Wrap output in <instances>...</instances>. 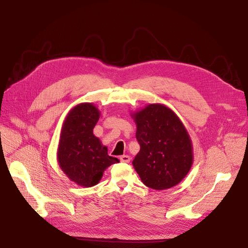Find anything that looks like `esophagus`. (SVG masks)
I'll list each match as a JSON object with an SVG mask.
<instances>
[{
    "mask_svg": "<svg viewBox=\"0 0 248 248\" xmlns=\"http://www.w3.org/2000/svg\"><path fill=\"white\" fill-rule=\"evenodd\" d=\"M120 160L123 163H128L129 161H131V158H129V155H123L120 157Z\"/></svg>",
    "mask_w": 248,
    "mask_h": 248,
    "instance_id": "34e87169",
    "label": "esophagus"
}]
</instances>
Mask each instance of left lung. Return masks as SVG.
Instances as JSON below:
<instances>
[{
	"instance_id": "8db88e82",
	"label": "left lung",
	"mask_w": 248,
	"mask_h": 248,
	"mask_svg": "<svg viewBox=\"0 0 248 248\" xmlns=\"http://www.w3.org/2000/svg\"><path fill=\"white\" fill-rule=\"evenodd\" d=\"M140 152L133 161L142 183L155 190L179 184L193 164V147L186 127L164 104L153 103L133 113Z\"/></svg>"
}]
</instances>
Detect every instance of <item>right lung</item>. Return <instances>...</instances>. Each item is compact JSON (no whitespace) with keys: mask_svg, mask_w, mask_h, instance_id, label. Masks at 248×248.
I'll list each match as a JSON object with an SVG mask.
<instances>
[{"mask_svg":"<svg viewBox=\"0 0 248 248\" xmlns=\"http://www.w3.org/2000/svg\"><path fill=\"white\" fill-rule=\"evenodd\" d=\"M99 115L94 104H77L62 126L57 152L59 166L72 182L82 187L96 185L104 170L120 162L108 155V148L93 135Z\"/></svg>","mask_w":248,"mask_h":248,"instance_id":"right-lung-1","label":"right lung"}]
</instances>
